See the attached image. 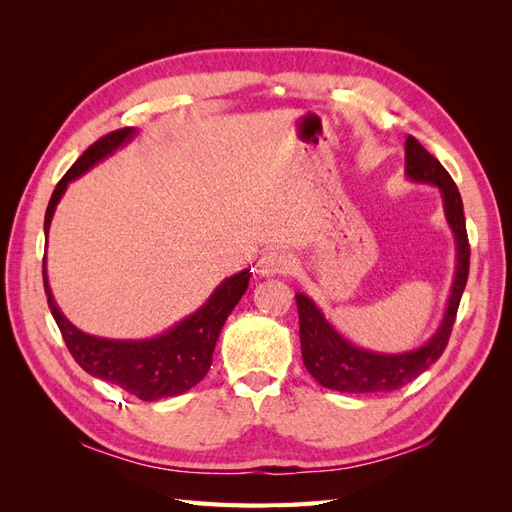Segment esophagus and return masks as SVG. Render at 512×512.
I'll return each instance as SVG.
<instances>
[{"label":"esophagus","instance_id":"esophagus-1","mask_svg":"<svg viewBox=\"0 0 512 512\" xmlns=\"http://www.w3.org/2000/svg\"><path fill=\"white\" fill-rule=\"evenodd\" d=\"M290 269H292V258L286 252L271 250V252H267L265 256L258 260L256 273L260 277H273V275L290 273Z\"/></svg>","mask_w":512,"mask_h":512}]
</instances>
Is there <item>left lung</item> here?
Wrapping results in <instances>:
<instances>
[{
	"label": "left lung",
	"mask_w": 512,
	"mask_h": 512,
	"mask_svg": "<svg viewBox=\"0 0 512 512\" xmlns=\"http://www.w3.org/2000/svg\"><path fill=\"white\" fill-rule=\"evenodd\" d=\"M406 179L440 190L444 218L455 237V277L444 316L423 346L406 352H378L352 344L333 327V322L307 294L297 292L294 299L299 307L303 363L324 389L339 393H391L436 363L448 344L470 269V245L461 194L446 168L414 136L406 138Z\"/></svg>",
	"instance_id": "obj_1"
}]
</instances>
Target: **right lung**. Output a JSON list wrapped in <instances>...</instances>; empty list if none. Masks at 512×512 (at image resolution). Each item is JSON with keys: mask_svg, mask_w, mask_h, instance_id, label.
I'll return each instance as SVG.
<instances>
[{"mask_svg": "<svg viewBox=\"0 0 512 512\" xmlns=\"http://www.w3.org/2000/svg\"><path fill=\"white\" fill-rule=\"evenodd\" d=\"M136 134V128H123L102 136L61 177L44 213L46 243H49V230L55 209L61 196L66 194L68 185L108 156H113L117 149L126 147ZM42 275L46 301H49L51 314L61 335H64V342L72 352L74 361L87 374L121 386L123 391L143 401H158L164 397L181 395L207 376L215 342H218L224 322L241 301L247 284H250V269H243L232 277H226L194 314L175 322L164 333L147 339H111L89 335L79 327H74L64 316L49 286L46 256L42 262Z\"/></svg>", "mask_w": 512, "mask_h": 512, "instance_id": "obj_1", "label": "right lung"}]
</instances>
